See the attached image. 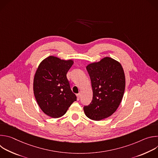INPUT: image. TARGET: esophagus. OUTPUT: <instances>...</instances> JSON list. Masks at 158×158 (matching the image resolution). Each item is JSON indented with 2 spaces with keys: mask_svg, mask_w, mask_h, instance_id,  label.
Masks as SVG:
<instances>
[{
  "mask_svg": "<svg viewBox=\"0 0 158 158\" xmlns=\"http://www.w3.org/2000/svg\"><path fill=\"white\" fill-rule=\"evenodd\" d=\"M76 96H77V99L79 101V100L80 99V94H77Z\"/></svg>",
  "mask_w": 158,
  "mask_h": 158,
  "instance_id": "obj_1",
  "label": "esophagus"
}]
</instances>
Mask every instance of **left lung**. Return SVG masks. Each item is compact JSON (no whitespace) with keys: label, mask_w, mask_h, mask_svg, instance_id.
Listing matches in <instances>:
<instances>
[{"label":"left lung","mask_w":158,"mask_h":158,"mask_svg":"<svg viewBox=\"0 0 158 158\" xmlns=\"http://www.w3.org/2000/svg\"><path fill=\"white\" fill-rule=\"evenodd\" d=\"M91 81L93 97L84 107L87 118L101 121L110 116L118 108L124 93L126 81L121 64L109 57L86 67Z\"/></svg>","instance_id":"1"}]
</instances>
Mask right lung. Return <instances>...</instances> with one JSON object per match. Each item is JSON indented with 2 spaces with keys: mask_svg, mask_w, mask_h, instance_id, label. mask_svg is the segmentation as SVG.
Here are the masks:
<instances>
[{
  "mask_svg": "<svg viewBox=\"0 0 158 158\" xmlns=\"http://www.w3.org/2000/svg\"><path fill=\"white\" fill-rule=\"evenodd\" d=\"M73 63V60L49 56L40 62L35 72L33 83L35 99L41 110L51 118L64 115L77 99L66 76Z\"/></svg>",
  "mask_w": 158,
  "mask_h": 158,
  "instance_id": "right-lung-1",
  "label": "right lung"
}]
</instances>
